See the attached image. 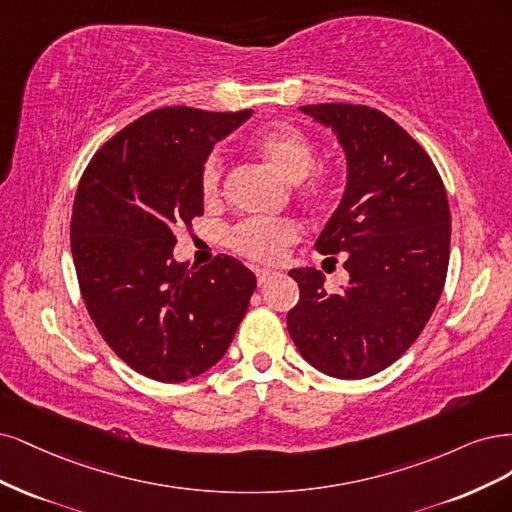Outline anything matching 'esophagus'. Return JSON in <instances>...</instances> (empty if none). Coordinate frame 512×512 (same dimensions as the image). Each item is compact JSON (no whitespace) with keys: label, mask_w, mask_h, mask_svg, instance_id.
I'll return each mask as SVG.
<instances>
[{"label":"esophagus","mask_w":512,"mask_h":512,"mask_svg":"<svg viewBox=\"0 0 512 512\" xmlns=\"http://www.w3.org/2000/svg\"><path fill=\"white\" fill-rule=\"evenodd\" d=\"M274 276H278V272H272V270H257V283H259V287L270 283V280H272Z\"/></svg>","instance_id":"1"}]
</instances>
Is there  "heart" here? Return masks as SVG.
<instances>
[{"label": "heart", "mask_w": 512, "mask_h": 512, "mask_svg": "<svg viewBox=\"0 0 512 512\" xmlns=\"http://www.w3.org/2000/svg\"><path fill=\"white\" fill-rule=\"evenodd\" d=\"M251 148L257 157L291 183H300L315 166V146L302 129L291 125L257 131L251 138ZM304 189L312 200L323 202L334 191L332 176L319 172L308 180ZM200 195L208 206L221 200V161L217 157L204 161L200 172ZM298 238L300 229L291 221H244L229 234V246L251 261L274 263Z\"/></svg>", "instance_id": "obj_1"}]
</instances>
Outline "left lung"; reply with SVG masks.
Masks as SVG:
<instances>
[{
	"label": "left lung",
	"mask_w": 512,
	"mask_h": 512,
	"mask_svg": "<svg viewBox=\"0 0 512 512\" xmlns=\"http://www.w3.org/2000/svg\"><path fill=\"white\" fill-rule=\"evenodd\" d=\"M300 110L332 127L346 157L342 200L315 246L332 261L344 255L349 285L327 293L323 272L291 270L300 302L287 329L310 366L357 381L400 359L430 321L449 268V200L432 159L387 114L355 104Z\"/></svg>",
	"instance_id": "8db88e82"
}]
</instances>
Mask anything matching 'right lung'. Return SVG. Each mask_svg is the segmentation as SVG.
<instances>
[{
    "instance_id": "add662e5",
    "label": "right lung",
    "mask_w": 512,
    "mask_h": 512,
    "mask_svg": "<svg viewBox=\"0 0 512 512\" xmlns=\"http://www.w3.org/2000/svg\"><path fill=\"white\" fill-rule=\"evenodd\" d=\"M251 114L153 110L80 178L70 238L82 300L110 349L153 381L183 383L217 364L257 287L229 255L204 268L174 259V232L204 214V161Z\"/></svg>"
}]
</instances>
